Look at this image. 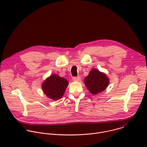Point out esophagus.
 Returning <instances> with one entry per match:
<instances>
[{
  "mask_svg": "<svg viewBox=\"0 0 147 147\" xmlns=\"http://www.w3.org/2000/svg\"><path fill=\"white\" fill-rule=\"evenodd\" d=\"M80 79H81V77H80V76L74 77L73 78V81H78L80 80Z\"/></svg>",
  "mask_w": 147,
  "mask_h": 147,
  "instance_id": "34e87169",
  "label": "esophagus"
}]
</instances>
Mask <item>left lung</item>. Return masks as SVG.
<instances>
[{"label":"left lung","mask_w":147,"mask_h":147,"mask_svg":"<svg viewBox=\"0 0 147 147\" xmlns=\"http://www.w3.org/2000/svg\"><path fill=\"white\" fill-rule=\"evenodd\" d=\"M109 80L107 75L97 69H92L84 79V84L88 91L96 95L105 90L108 86Z\"/></svg>","instance_id":"obj_1"}]
</instances>
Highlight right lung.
I'll return each instance as SVG.
<instances>
[{
	"instance_id": "obj_1",
	"label": "right lung",
	"mask_w": 147,
	"mask_h": 147,
	"mask_svg": "<svg viewBox=\"0 0 147 147\" xmlns=\"http://www.w3.org/2000/svg\"><path fill=\"white\" fill-rule=\"evenodd\" d=\"M68 84L67 80L54 74L44 81L42 88L48 98L53 100H58L63 96Z\"/></svg>"
}]
</instances>
